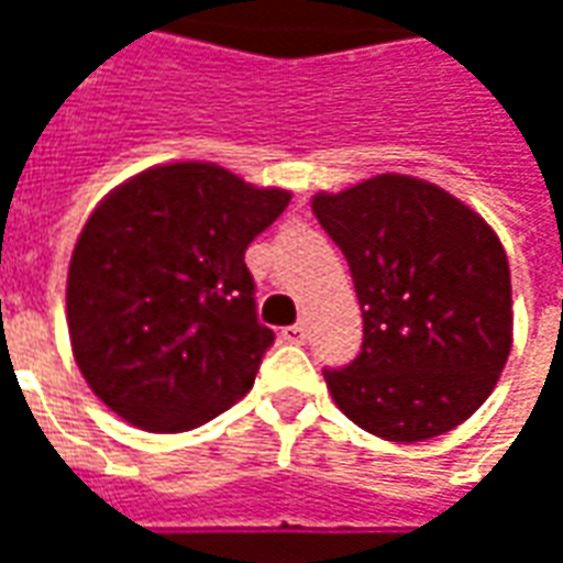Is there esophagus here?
I'll return each instance as SVG.
<instances>
[{
	"label": "esophagus",
	"instance_id": "esophagus-1",
	"mask_svg": "<svg viewBox=\"0 0 563 563\" xmlns=\"http://www.w3.org/2000/svg\"><path fill=\"white\" fill-rule=\"evenodd\" d=\"M280 338L286 343H305L307 341V329H305V325H286V329L280 331Z\"/></svg>",
	"mask_w": 563,
	"mask_h": 563
}]
</instances>
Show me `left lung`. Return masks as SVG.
Returning <instances> with one entry per match:
<instances>
[{
  "label": "left lung",
  "instance_id": "8db88e82",
  "mask_svg": "<svg viewBox=\"0 0 563 563\" xmlns=\"http://www.w3.org/2000/svg\"><path fill=\"white\" fill-rule=\"evenodd\" d=\"M310 205L350 262L365 319L362 353L322 371L334 404L395 443L471 419L512 346L509 262L492 225L407 174L317 192Z\"/></svg>",
  "mask_w": 563,
  "mask_h": 563
}]
</instances>
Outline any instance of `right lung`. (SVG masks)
Returning a JSON list of instances; mask_svg holds the SVG:
<instances>
[{
	"instance_id": "right-lung-1",
	"label": "right lung",
	"mask_w": 563,
	"mask_h": 563,
	"mask_svg": "<svg viewBox=\"0 0 563 563\" xmlns=\"http://www.w3.org/2000/svg\"><path fill=\"white\" fill-rule=\"evenodd\" d=\"M289 198L213 162H172L92 210L68 265V334L117 416L177 434L253 389L274 331L256 317L244 253Z\"/></svg>"
}]
</instances>
